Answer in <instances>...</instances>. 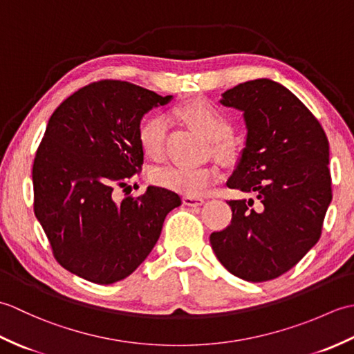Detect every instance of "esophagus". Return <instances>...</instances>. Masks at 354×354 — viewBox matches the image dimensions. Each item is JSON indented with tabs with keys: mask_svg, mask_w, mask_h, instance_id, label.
<instances>
[{
	"mask_svg": "<svg viewBox=\"0 0 354 354\" xmlns=\"http://www.w3.org/2000/svg\"><path fill=\"white\" fill-rule=\"evenodd\" d=\"M183 202H184V205H187V207H198V205L204 204V199L198 198V196H184Z\"/></svg>",
	"mask_w": 354,
	"mask_h": 354,
	"instance_id": "1",
	"label": "esophagus"
}]
</instances>
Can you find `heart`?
Masks as SVG:
<instances>
[{"label": "heart", "mask_w": 354, "mask_h": 354, "mask_svg": "<svg viewBox=\"0 0 354 354\" xmlns=\"http://www.w3.org/2000/svg\"><path fill=\"white\" fill-rule=\"evenodd\" d=\"M175 114L184 123L204 132L209 137L214 152L222 158L236 155V141L231 138V120L217 104L204 97H194L175 108ZM167 122L161 115H150L138 127V142L146 156L160 161L165 152ZM156 181L187 196H199L205 193L219 178V169L214 164L202 165H170L156 171Z\"/></svg>", "instance_id": "obj_1"}]
</instances>
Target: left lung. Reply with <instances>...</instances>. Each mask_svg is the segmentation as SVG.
Segmentation results:
<instances>
[{
	"label": "left lung",
	"instance_id": "left-lung-1",
	"mask_svg": "<svg viewBox=\"0 0 354 354\" xmlns=\"http://www.w3.org/2000/svg\"><path fill=\"white\" fill-rule=\"evenodd\" d=\"M225 106L245 112L246 147L230 189L257 196L231 199L227 228L209 236L216 257L232 275L261 283L292 269L322 232L332 201L328 140L306 104L269 79L223 93Z\"/></svg>",
	"mask_w": 354,
	"mask_h": 354
}]
</instances>
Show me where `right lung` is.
<instances>
[{
    "mask_svg": "<svg viewBox=\"0 0 354 354\" xmlns=\"http://www.w3.org/2000/svg\"><path fill=\"white\" fill-rule=\"evenodd\" d=\"M170 99L103 79L53 112L33 162V208L53 255L70 272L97 284L123 280L153 250L165 216L181 205L175 192L156 185L138 198L126 193L117 201L114 193L141 171L142 115Z\"/></svg>",
    "mask_w": 354,
    "mask_h": 354,
    "instance_id": "right-lung-1",
    "label": "right lung"
}]
</instances>
